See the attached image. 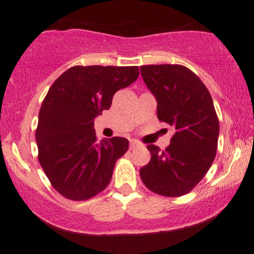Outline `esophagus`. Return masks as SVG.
I'll return each instance as SVG.
<instances>
[{
    "instance_id": "34e87169",
    "label": "esophagus",
    "mask_w": 254,
    "mask_h": 254,
    "mask_svg": "<svg viewBox=\"0 0 254 254\" xmlns=\"http://www.w3.org/2000/svg\"><path fill=\"white\" fill-rule=\"evenodd\" d=\"M141 147V144L137 141H130V149H136V148Z\"/></svg>"
}]
</instances>
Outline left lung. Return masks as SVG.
Masks as SVG:
<instances>
[{"mask_svg":"<svg viewBox=\"0 0 254 254\" xmlns=\"http://www.w3.org/2000/svg\"><path fill=\"white\" fill-rule=\"evenodd\" d=\"M141 74L157 101V118L173 127L174 135L165 150L148 145L151 159L139 176L157 194L183 196L203 179L216 156L220 124L212 98L184 65H142Z\"/></svg>","mask_w":254,"mask_h":254,"instance_id":"obj_1","label":"left lung"}]
</instances>
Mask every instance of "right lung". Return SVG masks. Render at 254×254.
I'll list each match as a JSON object with an SVG mask.
<instances>
[{
  "mask_svg": "<svg viewBox=\"0 0 254 254\" xmlns=\"http://www.w3.org/2000/svg\"><path fill=\"white\" fill-rule=\"evenodd\" d=\"M138 75V66L76 65L52 83L39 111L36 141L39 164L63 197L89 199L110 184L129 141L112 137L98 142L94 119Z\"/></svg>",
  "mask_w": 254,
  "mask_h": 254,
  "instance_id": "obj_1",
  "label": "right lung"
}]
</instances>
